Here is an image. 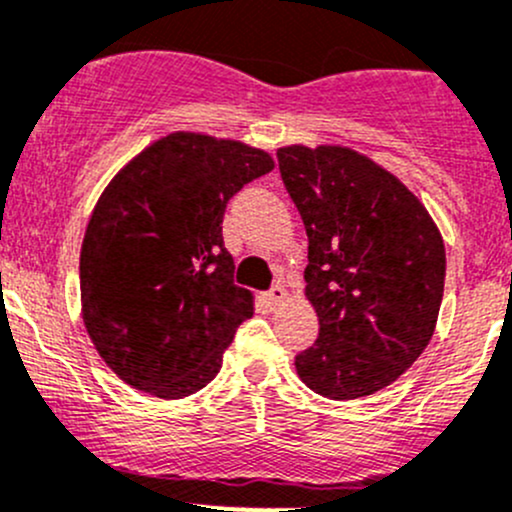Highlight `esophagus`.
I'll use <instances>...</instances> for the list:
<instances>
[{
	"label": "esophagus",
	"instance_id": "34e87169",
	"mask_svg": "<svg viewBox=\"0 0 512 512\" xmlns=\"http://www.w3.org/2000/svg\"><path fill=\"white\" fill-rule=\"evenodd\" d=\"M267 304L272 306V309H277V306H282L284 301H287V289H284V284H274L270 292L265 294Z\"/></svg>",
	"mask_w": 512,
	"mask_h": 512
}]
</instances>
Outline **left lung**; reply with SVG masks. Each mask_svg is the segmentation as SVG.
<instances>
[{"instance_id": "8db88e82", "label": "left lung", "mask_w": 512, "mask_h": 512, "mask_svg": "<svg viewBox=\"0 0 512 512\" xmlns=\"http://www.w3.org/2000/svg\"><path fill=\"white\" fill-rule=\"evenodd\" d=\"M282 181L304 220L306 299L319 338L294 360L328 400L373 395L422 355L444 297L439 228L397 176L338 144L277 149Z\"/></svg>"}]
</instances>
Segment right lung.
<instances>
[{
  "instance_id": "add662e5",
  "label": "right lung",
  "mask_w": 512,
  "mask_h": 512,
  "mask_svg": "<svg viewBox=\"0 0 512 512\" xmlns=\"http://www.w3.org/2000/svg\"><path fill=\"white\" fill-rule=\"evenodd\" d=\"M272 169L265 149L171 132L102 191L80 247V304L95 351L129 387L181 400L218 375L255 311L233 282L225 206Z\"/></svg>"
}]
</instances>
